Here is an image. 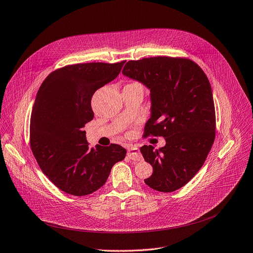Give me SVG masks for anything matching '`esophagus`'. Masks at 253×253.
<instances>
[{
    "instance_id": "34e87169",
    "label": "esophagus",
    "mask_w": 253,
    "mask_h": 253,
    "mask_svg": "<svg viewBox=\"0 0 253 253\" xmlns=\"http://www.w3.org/2000/svg\"><path fill=\"white\" fill-rule=\"evenodd\" d=\"M127 155L129 159L133 160V161H141L143 160V156L142 154L140 153V150L138 148H134V147H129L127 149Z\"/></svg>"
}]
</instances>
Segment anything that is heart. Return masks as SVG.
Wrapping results in <instances>:
<instances>
[{
  "mask_svg": "<svg viewBox=\"0 0 253 253\" xmlns=\"http://www.w3.org/2000/svg\"><path fill=\"white\" fill-rule=\"evenodd\" d=\"M126 87H132V88H142L141 84L138 83V82H131L129 84L126 85Z\"/></svg>",
  "mask_w": 253,
  "mask_h": 253,
  "instance_id": "obj_1",
  "label": "heart"
}]
</instances>
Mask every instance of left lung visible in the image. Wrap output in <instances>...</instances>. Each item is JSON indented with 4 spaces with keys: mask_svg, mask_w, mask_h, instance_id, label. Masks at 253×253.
Masks as SVG:
<instances>
[{
    "mask_svg": "<svg viewBox=\"0 0 253 253\" xmlns=\"http://www.w3.org/2000/svg\"><path fill=\"white\" fill-rule=\"evenodd\" d=\"M123 74L150 89L151 116L144 135L166 141L159 150L141 148L153 166L145 183L162 192L184 186L202 168L215 141V105L208 77L191 60L171 56L128 61Z\"/></svg>",
    "mask_w": 253,
    "mask_h": 253,
    "instance_id": "1",
    "label": "left lung"
}]
</instances>
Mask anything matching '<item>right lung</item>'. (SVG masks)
<instances>
[{
	"label": "right lung",
	"instance_id": "obj_1",
	"mask_svg": "<svg viewBox=\"0 0 253 253\" xmlns=\"http://www.w3.org/2000/svg\"><path fill=\"white\" fill-rule=\"evenodd\" d=\"M125 61L66 66L50 73L37 92L30 119V147L41 169L61 190L87 196L107 180L112 166L125 159L120 145L90 148L85 125L94 113L96 90L114 80Z\"/></svg>",
	"mask_w": 253,
	"mask_h": 253
}]
</instances>
